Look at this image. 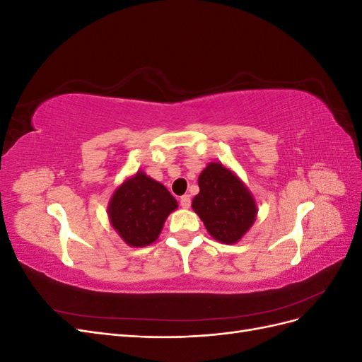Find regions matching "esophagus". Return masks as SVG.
I'll return each instance as SVG.
<instances>
[{
  "label": "esophagus",
  "mask_w": 362,
  "mask_h": 362,
  "mask_svg": "<svg viewBox=\"0 0 362 362\" xmlns=\"http://www.w3.org/2000/svg\"><path fill=\"white\" fill-rule=\"evenodd\" d=\"M180 204H181V206H182V208H189V206L192 205V198H190V194H184V196H181Z\"/></svg>",
  "instance_id": "1"
}]
</instances>
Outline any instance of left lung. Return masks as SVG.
<instances>
[{
  "instance_id": "obj_1",
  "label": "left lung",
  "mask_w": 362,
  "mask_h": 362,
  "mask_svg": "<svg viewBox=\"0 0 362 362\" xmlns=\"http://www.w3.org/2000/svg\"><path fill=\"white\" fill-rule=\"evenodd\" d=\"M199 193L192 208L218 243L235 245L254 225L258 206L247 185L222 163H208L201 172Z\"/></svg>"
}]
</instances>
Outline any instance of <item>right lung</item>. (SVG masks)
<instances>
[{
	"mask_svg": "<svg viewBox=\"0 0 362 362\" xmlns=\"http://www.w3.org/2000/svg\"><path fill=\"white\" fill-rule=\"evenodd\" d=\"M178 202L164 185L137 170L115 189L107 214L116 234L131 247L156 242Z\"/></svg>",
	"mask_w": 362,
	"mask_h": 362,
	"instance_id": "right-lung-1",
	"label": "right lung"
}]
</instances>
